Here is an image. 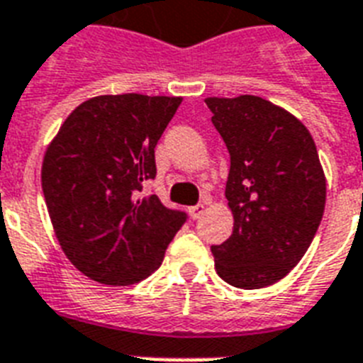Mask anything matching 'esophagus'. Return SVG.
Segmentation results:
<instances>
[{
    "instance_id": "obj_1",
    "label": "esophagus",
    "mask_w": 363,
    "mask_h": 363,
    "mask_svg": "<svg viewBox=\"0 0 363 363\" xmlns=\"http://www.w3.org/2000/svg\"><path fill=\"white\" fill-rule=\"evenodd\" d=\"M205 209V203H198V205H192V207H188V213H190V216H192L194 220H198L199 216H201V213H203Z\"/></svg>"
}]
</instances>
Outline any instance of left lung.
<instances>
[{"instance_id": "obj_1", "label": "left lung", "mask_w": 363, "mask_h": 363, "mask_svg": "<svg viewBox=\"0 0 363 363\" xmlns=\"http://www.w3.org/2000/svg\"><path fill=\"white\" fill-rule=\"evenodd\" d=\"M205 104L230 152L233 232L211 247L216 273L242 290L269 286L298 265L320 226L326 177L316 145L296 116L258 96Z\"/></svg>"}]
</instances>
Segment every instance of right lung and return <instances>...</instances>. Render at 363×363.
<instances>
[{"label":"right lung","instance_id":"obj_1","mask_svg":"<svg viewBox=\"0 0 363 363\" xmlns=\"http://www.w3.org/2000/svg\"><path fill=\"white\" fill-rule=\"evenodd\" d=\"M181 98L99 96L62 124L43 160L48 215L65 256L92 281L128 286L158 269L165 248L186 222L156 194L154 148Z\"/></svg>","mask_w":363,"mask_h":363}]
</instances>
